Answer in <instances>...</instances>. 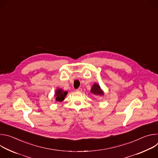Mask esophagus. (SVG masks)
Returning a JSON list of instances; mask_svg holds the SVG:
<instances>
[{
	"instance_id": "esophagus-1",
	"label": "esophagus",
	"mask_w": 158,
	"mask_h": 158,
	"mask_svg": "<svg viewBox=\"0 0 158 158\" xmlns=\"http://www.w3.org/2000/svg\"><path fill=\"white\" fill-rule=\"evenodd\" d=\"M76 91H78V92H81V91H82V88L79 87V88H78V89H76Z\"/></svg>"
}]
</instances>
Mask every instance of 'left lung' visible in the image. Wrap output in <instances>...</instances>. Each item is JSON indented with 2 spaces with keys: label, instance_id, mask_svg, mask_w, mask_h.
Listing matches in <instances>:
<instances>
[{
  "label": "left lung",
  "instance_id": "8db88e82",
  "mask_svg": "<svg viewBox=\"0 0 158 158\" xmlns=\"http://www.w3.org/2000/svg\"><path fill=\"white\" fill-rule=\"evenodd\" d=\"M91 92L95 95H99V96L103 95V92L101 91L100 86L97 84H94L93 85L92 89L91 90Z\"/></svg>",
  "mask_w": 158,
  "mask_h": 158
}]
</instances>
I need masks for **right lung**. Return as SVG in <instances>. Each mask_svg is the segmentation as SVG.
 I'll list each match as a JSON object with an SVG mask.
<instances>
[{
	"mask_svg": "<svg viewBox=\"0 0 158 158\" xmlns=\"http://www.w3.org/2000/svg\"><path fill=\"white\" fill-rule=\"evenodd\" d=\"M67 91H63L62 89H57V91L56 92V101H59L61 102L64 101L65 99V97L67 96Z\"/></svg>",
	"mask_w": 158,
	"mask_h": 158,
	"instance_id": "obj_1",
	"label": "right lung"
}]
</instances>
